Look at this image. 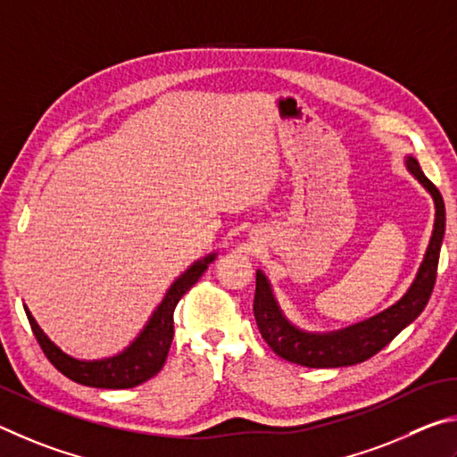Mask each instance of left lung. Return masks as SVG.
I'll use <instances>...</instances> for the list:
<instances>
[{
    "instance_id": "8db88e82",
    "label": "left lung",
    "mask_w": 457,
    "mask_h": 457,
    "mask_svg": "<svg viewBox=\"0 0 457 457\" xmlns=\"http://www.w3.org/2000/svg\"><path fill=\"white\" fill-rule=\"evenodd\" d=\"M405 168L434 198V230L415 278L403 297L363 321L343 327L337 331H305L287 319L275 297L267 275L257 269V291H254V319L269 347L287 361L305 367H347L373 357L387 343L413 323L426 309L436 285V270L445 233V206L439 190L434 187L413 156H405Z\"/></svg>"
}]
</instances>
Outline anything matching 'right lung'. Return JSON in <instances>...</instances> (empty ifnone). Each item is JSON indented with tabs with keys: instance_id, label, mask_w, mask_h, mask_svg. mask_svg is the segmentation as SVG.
<instances>
[{
	"instance_id": "1",
	"label": "right lung",
	"mask_w": 457,
	"mask_h": 457,
	"mask_svg": "<svg viewBox=\"0 0 457 457\" xmlns=\"http://www.w3.org/2000/svg\"><path fill=\"white\" fill-rule=\"evenodd\" d=\"M214 259L216 253L206 254V257L192 262L184 273H180V277H176L174 283L168 287L160 305L152 311L146 325L132 339L130 345L110 357L78 359L68 355L66 351H62L47 337L42 327L37 325L34 315H31L28 305H23V309H26L28 321L39 347H42L46 357L50 359L55 370L66 375V378L76 383H82V386L100 389L136 387L140 383L148 381L150 378H154L162 370L174 335V309L182 299V295L203 277V273Z\"/></svg>"
}]
</instances>
